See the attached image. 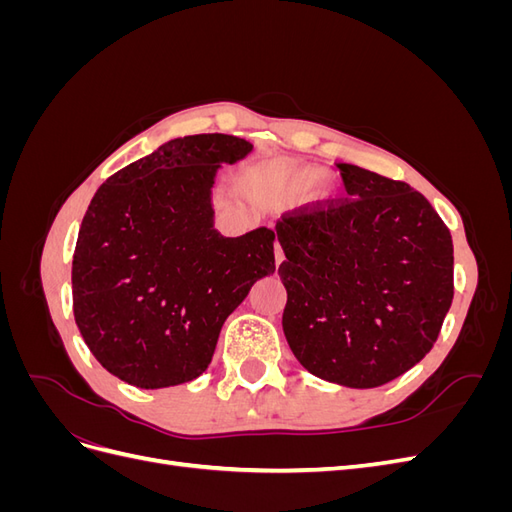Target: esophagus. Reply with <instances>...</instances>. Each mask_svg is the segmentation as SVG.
<instances>
[{
  "label": "esophagus",
  "mask_w": 512,
  "mask_h": 512,
  "mask_svg": "<svg viewBox=\"0 0 512 512\" xmlns=\"http://www.w3.org/2000/svg\"><path fill=\"white\" fill-rule=\"evenodd\" d=\"M284 262V252H282V245L275 243V267L280 269V265Z\"/></svg>",
  "instance_id": "esophagus-1"
}]
</instances>
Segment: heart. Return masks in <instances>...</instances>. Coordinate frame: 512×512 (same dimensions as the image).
I'll use <instances>...</instances> for the list:
<instances>
[{
	"label": "heart",
	"mask_w": 512,
	"mask_h": 512,
	"mask_svg": "<svg viewBox=\"0 0 512 512\" xmlns=\"http://www.w3.org/2000/svg\"><path fill=\"white\" fill-rule=\"evenodd\" d=\"M324 177H327V173L320 168H312V166H305V168H297L292 173L290 181H292V188L299 190V192H309L318 188V185L324 181Z\"/></svg>",
	"instance_id": "b5f03b06"
}]
</instances>
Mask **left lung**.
I'll return each instance as SVG.
<instances>
[{"label":"left lung","instance_id":"8db88e82","mask_svg":"<svg viewBox=\"0 0 512 512\" xmlns=\"http://www.w3.org/2000/svg\"><path fill=\"white\" fill-rule=\"evenodd\" d=\"M350 198L288 215L282 329L320 380L376 389L433 348L453 303V239L408 183L339 164Z\"/></svg>","mask_w":512,"mask_h":512}]
</instances>
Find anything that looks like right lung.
<instances>
[{"label":"right lung","instance_id":"right-lung-1","mask_svg":"<svg viewBox=\"0 0 512 512\" xmlns=\"http://www.w3.org/2000/svg\"><path fill=\"white\" fill-rule=\"evenodd\" d=\"M254 145L230 134L173 138L108 177L72 260L74 320L98 363L138 389H166L209 367L226 318L273 275L275 232L224 237L213 185Z\"/></svg>","mask_w":512,"mask_h":512}]
</instances>
